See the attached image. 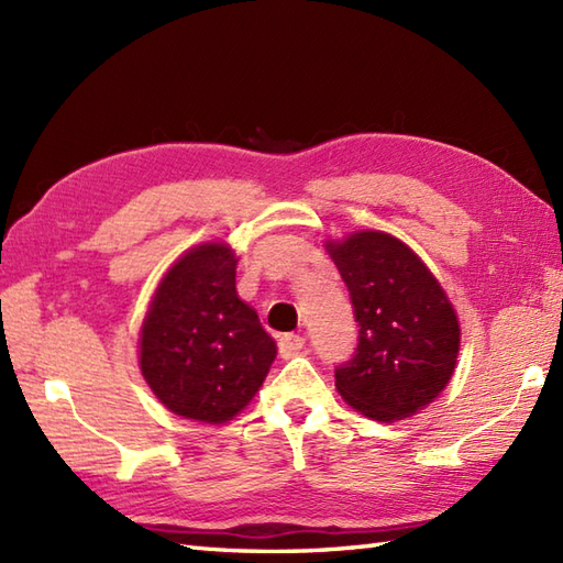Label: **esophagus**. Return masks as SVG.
Instances as JSON below:
<instances>
[{
    "mask_svg": "<svg viewBox=\"0 0 563 563\" xmlns=\"http://www.w3.org/2000/svg\"><path fill=\"white\" fill-rule=\"evenodd\" d=\"M302 349H305V339L300 336V333H283V336L278 339V353H280V357H285V361H288V357L300 355Z\"/></svg>",
    "mask_w": 563,
    "mask_h": 563,
    "instance_id": "34e87169",
    "label": "esophagus"
}]
</instances>
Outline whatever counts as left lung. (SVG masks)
Here are the masks:
<instances>
[{
  "mask_svg": "<svg viewBox=\"0 0 563 563\" xmlns=\"http://www.w3.org/2000/svg\"><path fill=\"white\" fill-rule=\"evenodd\" d=\"M351 292L357 349L336 367V389L355 411L391 423L448 387L457 365L460 321L435 275L385 232L327 242Z\"/></svg>",
  "mask_w": 563,
  "mask_h": 563,
  "instance_id": "1",
  "label": "left lung"
}]
</instances>
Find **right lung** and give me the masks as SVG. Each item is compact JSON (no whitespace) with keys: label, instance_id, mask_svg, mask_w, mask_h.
Wrapping results in <instances>:
<instances>
[{"label":"right lung","instance_id":"obj_1","mask_svg":"<svg viewBox=\"0 0 563 563\" xmlns=\"http://www.w3.org/2000/svg\"><path fill=\"white\" fill-rule=\"evenodd\" d=\"M275 341L236 295V256L200 244L166 271L140 331V369L176 416L224 423L254 399Z\"/></svg>","mask_w":563,"mask_h":563}]
</instances>
